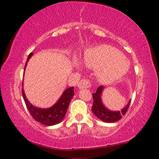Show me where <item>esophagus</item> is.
I'll return each instance as SVG.
<instances>
[{
	"mask_svg": "<svg viewBox=\"0 0 159 159\" xmlns=\"http://www.w3.org/2000/svg\"><path fill=\"white\" fill-rule=\"evenodd\" d=\"M91 86V83L90 80L86 79H83L80 80V82L78 84V87L80 89H89Z\"/></svg>",
	"mask_w": 159,
	"mask_h": 159,
	"instance_id": "1",
	"label": "esophagus"
}]
</instances>
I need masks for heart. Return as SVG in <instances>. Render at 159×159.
<instances>
[{
  "mask_svg": "<svg viewBox=\"0 0 159 159\" xmlns=\"http://www.w3.org/2000/svg\"><path fill=\"white\" fill-rule=\"evenodd\" d=\"M83 63L88 68L98 69V76L103 83L120 79L129 68V62L122 53L109 45H100L86 50Z\"/></svg>",
  "mask_w": 159,
  "mask_h": 159,
  "instance_id": "b5f03b06",
  "label": "heart"
}]
</instances>
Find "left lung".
<instances>
[{
    "label": "left lung",
    "mask_w": 159,
    "mask_h": 159,
    "mask_svg": "<svg viewBox=\"0 0 159 159\" xmlns=\"http://www.w3.org/2000/svg\"><path fill=\"white\" fill-rule=\"evenodd\" d=\"M103 90V86H99L97 89V91L95 93H93V99H94V102L93 106L91 107V110L96 115L97 117H98L100 120H101L103 122L106 123H114L119 120L121 119L123 115H124L126 113L127 110L129 107L131 100H129L128 104L121 111H110L104 106L101 100V94Z\"/></svg>",
    "instance_id": "left-lung-1"
}]
</instances>
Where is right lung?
I'll return each instance as SVG.
<instances>
[{
    "mask_svg": "<svg viewBox=\"0 0 159 159\" xmlns=\"http://www.w3.org/2000/svg\"><path fill=\"white\" fill-rule=\"evenodd\" d=\"M33 54V53H30L28 56L27 61L24 67V70H25L28 60L30 59ZM22 95H23V98L28 111H30L33 118L46 126H53V125L59 124L64 119L70 100L74 95V87L67 89L61 94L57 103L48 109H40L32 105L26 98L23 89H22Z\"/></svg>",
    "mask_w": 159,
    "mask_h": 159,
    "instance_id": "1",
    "label": "right lung"
}]
</instances>
